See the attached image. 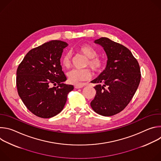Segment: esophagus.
Here are the masks:
<instances>
[{
  "label": "esophagus",
  "mask_w": 161,
  "mask_h": 161,
  "mask_svg": "<svg viewBox=\"0 0 161 161\" xmlns=\"http://www.w3.org/2000/svg\"><path fill=\"white\" fill-rule=\"evenodd\" d=\"M83 86H84L83 85H80V84H77L75 85V88H83Z\"/></svg>",
  "instance_id": "1"
}]
</instances>
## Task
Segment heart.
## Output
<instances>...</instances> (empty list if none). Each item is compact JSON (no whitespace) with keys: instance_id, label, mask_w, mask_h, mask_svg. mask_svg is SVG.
I'll return each mask as SVG.
<instances>
[{"instance_id":"obj_1","label":"heart","mask_w":161,"mask_h":161,"mask_svg":"<svg viewBox=\"0 0 161 161\" xmlns=\"http://www.w3.org/2000/svg\"><path fill=\"white\" fill-rule=\"evenodd\" d=\"M78 51L85 55L88 60L85 65L88 66L94 72H99L103 67V60L97 55V52L95 48L90 44H82L77 48ZM61 63L64 67L69 68L71 64V54L70 52H65L61 58ZM68 80L71 83L77 84L87 80L92 77V73L89 69H74L67 73Z\"/></svg>"}]
</instances>
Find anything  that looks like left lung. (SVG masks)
Instances as JSON below:
<instances>
[{
	"label": "left lung",
	"mask_w": 161,
	"mask_h": 161,
	"mask_svg": "<svg viewBox=\"0 0 161 161\" xmlns=\"http://www.w3.org/2000/svg\"><path fill=\"white\" fill-rule=\"evenodd\" d=\"M94 42L104 48L108 60L105 69L91 81L97 85L90 106L101 115L109 117L122 111L133 97L141 80L140 67L124 46L107 37Z\"/></svg>",
	"instance_id": "8db88e82"
}]
</instances>
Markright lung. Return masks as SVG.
<instances>
[{
  "mask_svg": "<svg viewBox=\"0 0 161 161\" xmlns=\"http://www.w3.org/2000/svg\"><path fill=\"white\" fill-rule=\"evenodd\" d=\"M67 46L58 40L45 42L30 50L17 69L18 95L27 109L39 117L57 115L74 88L64 83L67 78L60 65L63 50Z\"/></svg>",
  "mask_w": 161,
  "mask_h": 161,
  "instance_id": "add662e5",
  "label": "right lung"
}]
</instances>
